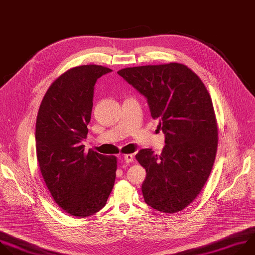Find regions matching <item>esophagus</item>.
<instances>
[{
	"instance_id": "obj_1",
	"label": "esophagus",
	"mask_w": 255,
	"mask_h": 255,
	"mask_svg": "<svg viewBox=\"0 0 255 255\" xmlns=\"http://www.w3.org/2000/svg\"><path fill=\"white\" fill-rule=\"evenodd\" d=\"M124 161H125L127 164H129V163H131V162L133 161V156L128 154V155L124 156Z\"/></svg>"
}]
</instances>
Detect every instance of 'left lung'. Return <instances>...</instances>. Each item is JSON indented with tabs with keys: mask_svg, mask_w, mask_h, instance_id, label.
I'll use <instances>...</instances> for the list:
<instances>
[{
	"mask_svg": "<svg viewBox=\"0 0 255 255\" xmlns=\"http://www.w3.org/2000/svg\"><path fill=\"white\" fill-rule=\"evenodd\" d=\"M118 73L146 98L166 137L161 155L150 148L135 155L146 172L144 202L164 213L182 211L204 187L216 157L218 128L210 94L181 63L128 67Z\"/></svg>",
	"mask_w": 255,
	"mask_h": 255,
	"instance_id": "1",
	"label": "left lung"
}]
</instances>
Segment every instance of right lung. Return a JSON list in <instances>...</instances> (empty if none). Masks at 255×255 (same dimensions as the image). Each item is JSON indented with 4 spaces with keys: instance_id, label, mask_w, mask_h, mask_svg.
<instances>
[{
    "instance_id": "add662e5",
    "label": "right lung",
    "mask_w": 255,
    "mask_h": 255,
    "mask_svg": "<svg viewBox=\"0 0 255 255\" xmlns=\"http://www.w3.org/2000/svg\"><path fill=\"white\" fill-rule=\"evenodd\" d=\"M113 71L81 65L50 85L36 121V152L45 184L57 205L71 216L103 209L114 188L117 157L84 149L96 80Z\"/></svg>"
}]
</instances>
